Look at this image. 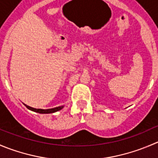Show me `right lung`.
<instances>
[{"instance_id": "right-lung-1", "label": "right lung", "mask_w": 158, "mask_h": 158, "mask_svg": "<svg viewBox=\"0 0 158 158\" xmlns=\"http://www.w3.org/2000/svg\"><path fill=\"white\" fill-rule=\"evenodd\" d=\"M26 107H27L28 110H32L34 112H36V113H55L56 111H59V110H62L63 108V106H58L56 107V108L53 109H48V110H42V109H35V108H32V107L29 106H27L24 104Z\"/></svg>"}]
</instances>
